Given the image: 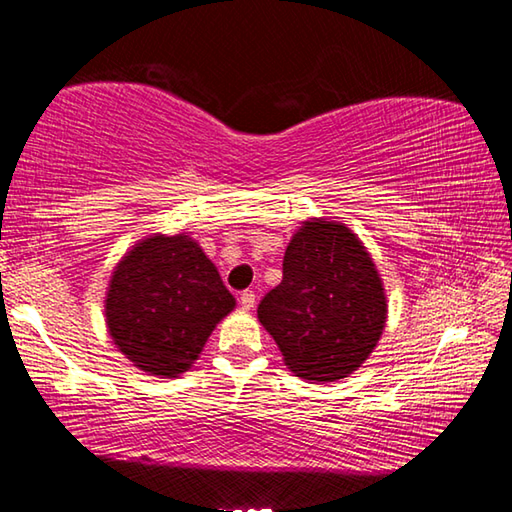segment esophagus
I'll return each mask as SVG.
<instances>
[{"label": "esophagus", "instance_id": "esophagus-1", "mask_svg": "<svg viewBox=\"0 0 512 512\" xmlns=\"http://www.w3.org/2000/svg\"><path fill=\"white\" fill-rule=\"evenodd\" d=\"M239 302H241V309H253L255 305V291H241L239 296Z\"/></svg>", "mask_w": 512, "mask_h": 512}]
</instances>
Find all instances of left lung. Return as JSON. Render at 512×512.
Instances as JSON below:
<instances>
[{
    "label": "left lung",
    "instance_id": "obj_1",
    "mask_svg": "<svg viewBox=\"0 0 512 512\" xmlns=\"http://www.w3.org/2000/svg\"><path fill=\"white\" fill-rule=\"evenodd\" d=\"M259 323L284 363L309 381L357 370L386 323V298L366 248L341 223L307 221L284 253L282 282L262 298Z\"/></svg>",
    "mask_w": 512,
    "mask_h": 512
}]
</instances>
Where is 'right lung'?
<instances>
[{"label": "right lung", "instance_id": "right-lung-1", "mask_svg": "<svg viewBox=\"0 0 512 512\" xmlns=\"http://www.w3.org/2000/svg\"><path fill=\"white\" fill-rule=\"evenodd\" d=\"M232 307L235 298L194 239L158 235L119 262L106 323L112 341L137 368L176 377L198 359Z\"/></svg>", "mask_w": 512, "mask_h": 512}]
</instances>
